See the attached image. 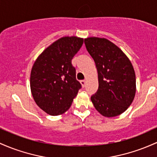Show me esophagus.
Returning <instances> with one entry per match:
<instances>
[{
	"label": "esophagus",
	"mask_w": 157,
	"mask_h": 157,
	"mask_svg": "<svg viewBox=\"0 0 157 157\" xmlns=\"http://www.w3.org/2000/svg\"><path fill=\"white\" fill-rule=\"evenodd\" d=\"M80 83H81V85L82 86V87H84V86H85V84H86V80H80Z\"/></svg>",
	"instance_id": "esophagus-1"
}]
</instances>
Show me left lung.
Returning <instances> with one entry per match:
<instances>
[{
	"instance_id": "obj_1",
	"label": "left lung",
	"mask_w": 157,
	"mask_h": 157,
	"mask_svg": "<svg viewBox=\"0 0 157 157\" xmlns=\"http://www.w3.org/2000/svg\"><path fill=\"white\" fill-rule=\"evenodd\" d=\"M94 59L99 86L91 97L95 109L105 117H115L126 110L136 94V75L130 59L119 48L104 38L84 39Z\"/></svg>"
}]
</instances>
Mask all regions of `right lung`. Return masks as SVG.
I'll list each match as a JSON object with an SVG mask.
<instances>
[{"label":"right lung","instance_id":"1","mask_svg":"<svg viewBox=\"0 0 157 157\" xmlns=\"http://www.w3.org/2000/svg\"><path fill=\"white\" fill-rule=\"evenodd\" d=\"M82 43V38H61L46 48L34 63L31 92L36 104L48 114L64 113L81 89L71 60Z\"/></svg>","mask_w":157,"mask_h":157}]
</instances>
